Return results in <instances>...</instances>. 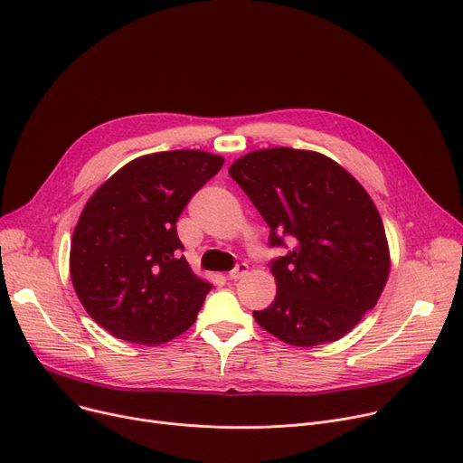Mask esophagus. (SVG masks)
I'll use <instances>...</instances> for the list:
<instances>
[{
    "label": "esophagus",
    "instance_id": "obj_1",
    "mask_svg": "<svg viewBox=\"0 0 463 463\" xmlns=\"http://www.w3.org/2000/svg\"><path fill=\"white\" fill-rule=\"evenodd\" d=\"M248 274V265L246 263H240V265H236L231 272H229V278L231 279H240V278H242V276H246Z\"/></svg>",
    "mask_w": 463,
    "mask_h": 463
}]
</instances>
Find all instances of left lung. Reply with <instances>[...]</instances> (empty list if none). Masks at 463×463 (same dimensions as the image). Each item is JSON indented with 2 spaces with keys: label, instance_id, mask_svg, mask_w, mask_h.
Instances as JSON below:
<instances>
[{
  "label": "left lung",
  "instance_id": "8db88e82",
  "mask_svg": "<svg viewBox=\"0 0 463 463\" xmlns=\"http://www.w3.org/2000/svg\"><path fill=\"white\" fill-rule=\"evenodd\" d=\"M231 177L270 227L269 244L288 248L270 263L272 305L257 324L291 346L335 343L378 303L390 274L380 213L357 179L333 158L291 147L251 151Z\"/></svg>",
  "mask_w": 463,
  "mask_h": 463
}]
</instances>
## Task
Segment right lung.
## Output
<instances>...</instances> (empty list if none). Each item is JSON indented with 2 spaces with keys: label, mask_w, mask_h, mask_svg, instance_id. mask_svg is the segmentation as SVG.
<instances>
[{
  "label": "right lung",
  "mask_w": 463,
  "mask_h": 463,
  "mask_svg": "<svg viewBox=\"0 0 463 463\" xmlns=\"http://www.w3.org/2000/svg\"><path fill=\"white\" fill-rule=\"evenodd\" d=\"M223 163L198 149L144 155L89 198L73 231L70 274L89 316L113 336L165 345L194 324L212 284L191 270L175 223Z\"/></svg>",
  "instance_id": "obj_1"
}]
</instances>
